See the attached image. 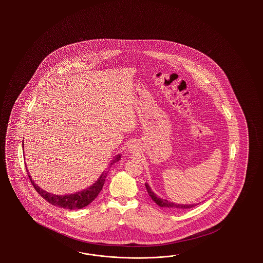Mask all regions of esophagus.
Here are the masks:
<instances>
[{"label": "esophagus", "instance_id": "34e87169", "mask_svg": "<svg viewBox=\"0 0 263 263\" xmlns=\"http://www.w3.org/2000/svg\"><path fill=\"white\" fill-rule=\"evenodd\" d=\"M130 151H133V147H131V146H130Z\"/></svg>", "mask_w": 263, "mask_h": 263}]
</instances>
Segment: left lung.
<instances>
[{"label":"left lung","mask_w":263,"mask_h":263,"mask_svg":"<svg viewBox=\"0 0 263 263\" xmlns=\"http://www.w3.org/2000/svg\"><path fill=\"white\" fill-rule=\"evenodd\" d=\"M146 191L148 193V195L152 197L153 201L156 202V204H158L161 207H167L171 209H187V208H191V207L196 206V204H179V203H175L172 201H168L167 199H161L159 197L156 196V194H154V192L152 191V188L149 187V185L147 183L144 184Z\"/></svg>","instance_id":"1"}]
</instances>
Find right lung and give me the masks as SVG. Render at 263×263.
I'll return each mask as SVG.
<instances>
[{
  "instance_id": "1",
  "label": "right lung",
  "mask_w": 263,
  "mask_h": 263,
  "mask_svg": "<svg viewBox=\"0 0 263 263\" xmlns=\"http://www.w3.org/2000/svg\"><path fill=\"white\" fill-rule=\"evenodd\" d=\"M120 160V155H117L115 157V159L111 161L110 166L112 165V163L117 162ZM27 174L29 175V178L31 180V183L33 185L35 191L40 194V196L47 200L49 203L56 205V206L63 207L64 209H81L83 207L88 205L92 200L96 199V197L98 196V194L102 190L104 183H105V178L107 176V173H102V175L99 176L98 180L96 181V183L92 184L91 186H89L88 189H85L83 191L77 192L75 194H70V195H65V196H60V195H54L51 193L44 191L43 189H41L36 184H34L32 177L30 176L29 172L27 171Z\"/></svg>"
}]
</instances>
